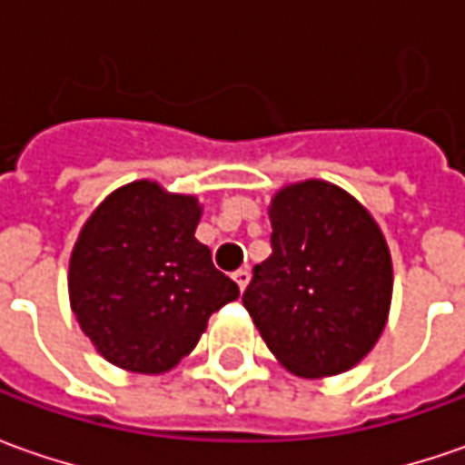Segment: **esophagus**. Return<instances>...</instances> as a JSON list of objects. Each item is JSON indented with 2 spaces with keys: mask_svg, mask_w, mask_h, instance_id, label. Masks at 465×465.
<instances>
[{
  "mask_svg": "<svg viewBox=\"0 0 465 465\" xmlns=\"http://www.w3.org/2000/svg\"><path fill=\"white\" fill-rule=\"evenodd\" d=\"M232 279H235V284H238L241 290H245V284H248V279H251V272H248V269H238V272L232 274Z\"/></svg>",
  "mask_w": 465,
  "mask_h": 465,
  "instance_id": "34e87169",
  "label": "esophagus"
}]
</instances>
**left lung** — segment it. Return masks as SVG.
<instances>
[{
	"label": "left lung",
	"instance_id": "left-lung-1",
	"mask_svg": "<svg viewBox=\"0 0 465 465\" xmlns=\"http://www.w3.org/2000/svg\"><path fill=\"white\" fill-rule=\"evenodd\" d=\"M272 256L242 292L266 347L300 378L354 367L383 333L393 269L383 232L347 191L305 181L269 209Z\"/></svg>",
	"mask_w": 465,
	"mask_h": 465
}]
</instances>
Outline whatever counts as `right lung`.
Instances as JSON below:
<instances>
[{"mask_svg":"<svg viewBox=\"0 0 465 465\" xmlns=\"http://www.w3.org/2000/svg\"><path fill=\"white\" fill-rule=\"evenodd\" d=\"M199 217L193 196L136 181L84 223L69 261V300L108 362L165 372L196 347L209 315L241 295L193 238Z\"/></svg>","mask_w":465,"mask_h":465,"instance_id":"right-lung-1","label":"right lung"}]
</instances>
